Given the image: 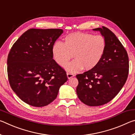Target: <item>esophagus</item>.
Instances as JSON below:
<instances>
[{
    "label": "esophagus",
    "mask_w": 135,
    "mask_h": 135,
    "mask_svg": "<svg viewBox=\"0 0 135 135\" xmlns=\"http://www.w3.org/2000/svg\"><path fill=\"white\" fill-rule=\"evenodd\" d=\"M67 77H68V79H71V78H72L73 77H74V75L71 74V73H67Z\"/></svg>",
    "instance_id": "esophagus-1"
}]
</instances>
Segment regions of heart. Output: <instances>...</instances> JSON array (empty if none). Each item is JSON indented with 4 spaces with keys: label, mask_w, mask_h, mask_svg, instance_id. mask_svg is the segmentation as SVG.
<instances>
[{
    "label": "heart",
    "mask_w": 135,
    "mask_h": 135,
    "mask_svg": "<svg viewBox=\"0 0 135 135\" xmlns=\"http://www.w3.org/2000/svg\"><path fill=\"white\" fill-rule=\"evenodd\" d=\"M106 49V41L102 36L75 32L65 36L64 43L56 42L52 47L54 61L64 67L72 56L74 60L65 68L68 72H79L84 68L91 70L100 62Z\"/></svg>",
    "instance_id": "obj_1"
}]
</instances>
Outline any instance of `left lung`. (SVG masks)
I'll list each match as a JSON object with an SVG mask.
<instances>
[{
    "label": "left lung",
    "instance_id": "left-lung-1",
    "mask_svg": "<svg viewBox=\"0 0 135 135\" xmlns=\"http://www.w3.org/2000/svg\"><path fill=\"white\" fill-rule=\"evenodd\" d=\"M99 31L106 41V49L95 68L77 74L78 98L88 106L108 103L125 84L129 74V58L124 47L115 35L107 27L93 29Z\"/></svg>",
    "mask_w": 135,
    "mask_h": 135
}]
</instances>
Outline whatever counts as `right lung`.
<instances>
[{
	"label": "right lung",
	"instance_id": "right-lung-1",
	"mask_svg": "<svg viewBox=\"0 0 135 135\" xmlns=\"http://www.w3.org/2000/svg\"><path fill=\"white\" fill-rule=\"evenodd\" d=\"M62 33L61 29H29L11 49L9 81L13 92L30 105L41 107L51 103L67 81L66 72L52 54V46Z\"/></svg>",
	"mask_w": 135,
	"mask_h": 135
}]
</instances>
